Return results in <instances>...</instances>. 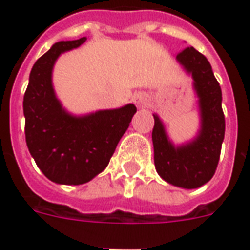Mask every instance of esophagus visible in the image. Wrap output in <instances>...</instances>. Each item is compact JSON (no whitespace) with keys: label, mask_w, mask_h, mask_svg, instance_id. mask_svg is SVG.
Here are the masks:
<instances>
[{"label":"esophagus","mask_w":250,"mask_h":250,"mask_svg":"<svg viewBox=\"0 0 250 250\" xmlns=\"http://www.w3.org/2000/svg\"><path fill=\"white\" fill-rule=\"evenodd\" d=\"M132 100H134V103H135L136 105H139V107H147V105H148V102H150L148 96L143 92L135 93Z\"/></svg>","instance_id":"34e87169"}]
</instances>
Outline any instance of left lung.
I'll return each instance as SVG.
<instances>
[{"instance_id":"8db88e82","label":"left lung","mask_w":250,"mask_h":250,"mask_svg":"<svg viewBox=\"0 0 250 250\" xmlns=\"http://www.w3.org/2000/svg\"><path fill=\"white\" fill-rule=\"evenodd\" d=\"M177 60L193 77L198 96L201 130L194 141L175 147L168 141L163 123L154 115L152 145L157 173L168 184L197 188L213 178L225 136L222 92L208 59L193 46L177 55Z\"/></svg>"}]
</instances>
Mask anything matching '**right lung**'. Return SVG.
Masks as SVG:
<instances>
[{"label": "right lung", "mask_w": 250, "mask_h": 250, "mask_svg": "<svg viewBox=\"0 0 250 250\" xmlns=\"http://www.w3.org/2000/svg\"><path fill=\"white\" fill-rule=\"evenodd\" d=\"M87 37L60 41L35 62L24 95L25 139L42 174L60 185H83L103 171L136 112L134 104L73 116L62 108L52 85L57 57Z\"/></svg>", "instance_id": "right-lung-1"}]
</instances>
